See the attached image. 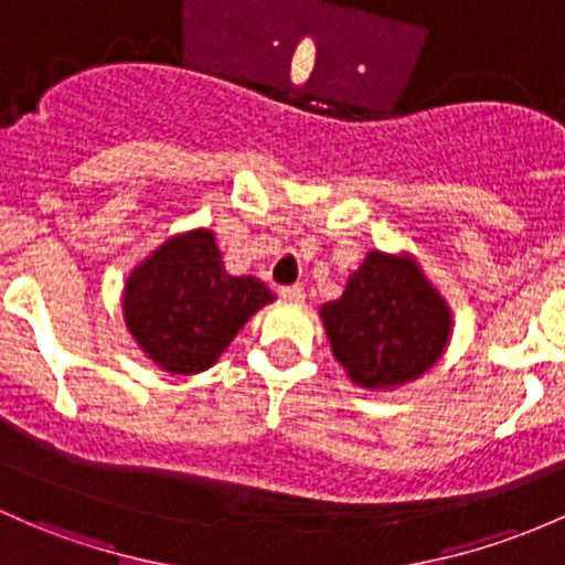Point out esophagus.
<instances>
[{"instance_id": "obj_1", "label": "esophagus", "mask_w": 565, "mask_h": 565, "mask_svg": "<svg viewBox=\"0 0 565 565\" xmlns=\"http://www.w3.org/2000/svg\"><path fill=\"white\" fill-rule=\"evenodd\" d=\"M278 295H281V298L289 300V302H300L302 298H306V292H302V284H292V287H281V289H278Z\"/></svg>"}]
</instances>
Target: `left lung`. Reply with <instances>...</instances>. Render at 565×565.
I'll return each mask as SVG.
<instances>
[{"mask_svg":"<svg viewBox=\"0 0 565 565\" xmlns=\"http://www.w3.org/2000/svg\"><path fill=\"white\" fill-rule=\"evenodd\" d=\"M335 360L367 390L423 376L447 349L452 313L408 257L371 252L338 300L322 306Z\"/></svg>","mask_w":565,"mask_h":565,"instance_id":"obj_1","label":"left lung"}]
</instances>
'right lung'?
I'll return each instance as SVG.
<instances>
[{"instance_id": "right-lung-1", "label": "right lung", "mask_w": 565, "mask_h": 565, "mask_svg": "<svg viewBox=\"0 0 565 565\" xmlns=\"http://www.w3.org/2000/svg\"><path fill=\"white\" fill-rule=\"evenodd\" d=\"M267 302L273 292L259 278L224 270L211 230H192L135 267L124 287V319L162 371L186 376L211 367Z\"/></svg>"}]
</instances>
